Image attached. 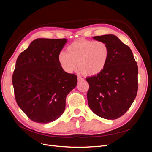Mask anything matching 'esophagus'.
<instances>
[{
	"label": "esophagus",
	"mask_w": 152,
	"mask_h": 152,
	"mask_svg": "<svg viewBox=\"0 0 152 152\" xmlns=\"http://www.w3.org/2000/svg\"><path fill=\"white\" fill-rule=\"evenodd\" d=\"M77 80L79 81H83V80H84V78H83V77H80V76H78V77H77Z\"/></svg>",
	"instance_id": "1"
}]
</instances>
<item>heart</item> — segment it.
<instances>
[{
  "instance_id": "obj_1",
  "label": "heart",
  "mask_w": 152,
  "mask_h": 152,
  "mask_svg": "<svg viewBox=\"0 0 152 152\" xmlns=\"http://www.w3.org/2000/svg\"><path fill=\"white\" fill-rule=\"evenodd\" d=\"M109 56L110 49L105 42L81 39L69 44L66 53L61 52L58 60L61 66L67 72L75 71L77 63L82 75L94 76L104 70Z\"/></svg>"
}]
</instances>
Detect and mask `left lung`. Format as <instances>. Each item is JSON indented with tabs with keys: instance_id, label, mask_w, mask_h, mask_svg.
Instances as JSON below:
<instances>
[{
	"instance_id": "left-lung-1",
	"label": "left lung",
	"mask_w": 152,
	"mask_h": 152,
	"mask_svg": "<svg viewBox=\"0 0 152 152\" xmlns=\"http://www.w3.org/2000/svg\"><path fill=\"white\" fill-rule=\"evenodd\" d=\"M108 45V63L100 74L87 77V98L96 115L108 120L123 116L130 108L138 91V66L132 50L113 34L93 37Z\"/></svg>"
}]
</instances>
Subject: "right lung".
<instances>
[{
  "label": "right lung",
  "mask_w": 152,
  "mask_h": 152,
  "mask_svg": "<svg viewBox=\"0 0 152 152\" xmlns=\"http://www.w3.org/2000/svg\"><path fill=\"white\" fill-rule=\"evenodd\" d=\"M66 39H37L16 61L12 85L16 102L32 121L52 122L63 113L77 76L65 72L58 56Z\"/></svg>",
  "instance_id": "1"
}]
</instances>
